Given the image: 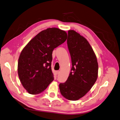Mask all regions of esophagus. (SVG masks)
<instances>
[{"mask_svg": "<svg viewBox=\"0 0 120 120\" xmlns=\"http://www.w3.org/2000/svg\"><path fill=\"white\" fill-rule=\"evenodd\" d=\"M59 73H60V71H55V74H56V75H58Z\"/></svg>", "mask_w": 120, "mask_h": 120, "instance_id": "esophagus-1", "label": "esophagus"}]
</instances>
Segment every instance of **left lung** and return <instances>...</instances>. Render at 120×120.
I'll return each instance as SVG.
<instances>
[{
	"label": "left lung",
	"instance_id": "obj_1",
	"mask_svg": "<svg viewBox=\"0 0 120 120\" xmlns=\"http://www.w3.org/2000/svg\"><path fill=\"white\" fill-rule=\"evenodd\" d=\"M67 43L72 68L67 81L60 83L59 87L65 98L76 101L84 96L95 83L98 63L89 42L75 30H68Z\"/></svg>",
	"mask_w": 120,
	"mask_h": 120
}]
</instances>
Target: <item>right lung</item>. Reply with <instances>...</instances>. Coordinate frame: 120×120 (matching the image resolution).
<instances>
[{"mask_svg": "<svg viewBox=\"0 0 120 120\" xmlns=\"http://www.w3.org/2000/svg\"><path fill=\"white\" fill-rule=\"evenodd\" d=\"M67 37L65 31L49 28L38 34L23 48L18 59V74L28 93H41L54 80L52 52Z\"/></svg>", "mask_w": 120, "mask_h": 120, "instance_id": "1", "label": "right lung"}]
</instances>
